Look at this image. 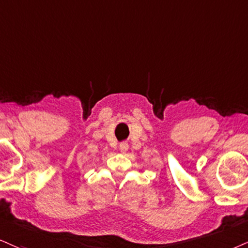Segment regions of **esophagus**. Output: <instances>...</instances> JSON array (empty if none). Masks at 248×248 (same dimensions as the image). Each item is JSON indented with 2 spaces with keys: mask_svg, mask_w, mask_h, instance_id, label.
<instances>
[{
  "mask_svg": "<svg viewBox=\"0 0 248 248\" xmlns=\"http://www.w3.org/2000/svg\"><path fill=\"white\" fill-rule=\"evenodd\" d=\"M119 149H121V152L125 153L129 149V143H127L126 141H122L121 143H119Z\"/></svg>",
  "mask_w": 248,
  "mask_h": 248,
  "instance_id": "1",
  "label": "esophagus"
}]
</instances>
